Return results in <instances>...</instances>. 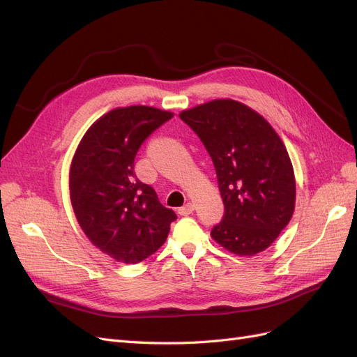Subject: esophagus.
<instances>
[{
    "mask_svg": "<svg viewBox=\"0 0 357 357\" xmlns=\"http://www.w3.org/2000/svg\"><path fill=\"white\" fill-rule=\"evenodd\" d=\"M193 210H195V205H193L192 202H188V204L183 205V207L178 210V214L180 215H189V214L193 213Z\"/></svg>",
    "mask_w": 357,
    "mask_h": 357,
    "instance_id": "obj_1",
    "label": "esophagus"
}]
</instances>
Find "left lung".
I'll use <instances>...</instances> for the list:
<instances>
[{
    "label": "left lung",
    "instance_id": "left-lung-1",
    "mask_svg": "<svg viewBox=\"0 0 357 357\" xmlns=\"http://www.w3.org/2000/svg\"><path fill=\"white\" fill-rule=\"evenodd\" d=\"M214 164L225 205L211 238L238 256L271 245L291 219L296 183L282 138L250 107L214 100L180 113Z\"/></svg>",
    "mask_w": 357,
    "mask_h": 357
}]
</instances>
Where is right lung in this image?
<instances>
[{"instance_id":"obj_1","label":"right lung","mask_w":357,"mask_h":357,"mask_svg":"<svg viewBox=\"0 0 357 357\" xmlns=\"http://www.w3.org/2000/svg\"><path fill=\"white\" fill-rule=\"evenodd\" d=\"M172 116L147 105L119 107L86 131L73 156L75 219L91 243L117 262L138 264L153 255L177 219L134 172L138 149Z\"/></svg>"}]
</instances>
